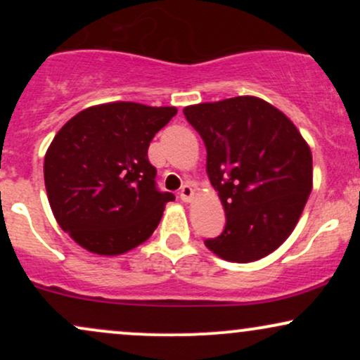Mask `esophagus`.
Listing matches in <instances>:
<instances>
[{"instance_id": "34e87169", "label": "esophagus", "mask_w": 360, "mask_h": 360, "mask_svg": "<svg viewBox=\"0 0 360 360\" xmlns=\"http://www.w3.org/2000/svg\"><path fill=\"white\" fill-rule=\"evenodd\" d=\"M179 198L184 201V203H191V201L194 200V189H193V186L184 184L183 188H181Z\"/></svg>"}]
</instances>
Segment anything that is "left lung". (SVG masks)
<instances>
[{
  "label": "left lung",
  "mask_w": 360,
  "mask_h": 360,
  "mask_svg": "<svg viewBox=\"0 0 360 360\" xmlns=\"http://www.w3.org/2000/svg\"><path fill=\"white\" fill-rule=\"evenodd\" d=\"M206 147V172L226 225L205 245L229 262H254L295 230L313 188L307 140L283 111L257 96L186 106Z\"/></svg>",
  "instance_id": "left-lung-1"
}]
</instances>
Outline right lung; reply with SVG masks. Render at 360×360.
Segmentation results:
<instances>
[{
	"mask_svg": "<svg viewBox=\"0 0 360 360\" xmlns=\"http://www.w3.org/2000/svg\"><path fill=\"white\" fill-rule=\"evenodd\" d=\"M176 113V106L103 103L57 131L45 152V189L57 223L77 245L113 257L154 233L174 194L155 189L147 150Z\"/></svg>",
	"mask_w": 360,
	"mask_h": 360,
	"instance_id": "1",
	"label": "right lung"
}]
</instances>
